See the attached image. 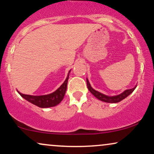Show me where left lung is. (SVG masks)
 Instances as JSON below:
<instances>
[{
    "label": "left lung",
    "instance_id": "8db88e82",
    "mask_svg": "<svg viewBox=\"0 0 154 154\" xmlns=\"http://www.w3.org/2000/svg\"><path fill=\"white\" fill-rule=\"evenodd\" d=\"M87 85H88V90H90V92L92 93L95 97H97L98 99L100 100V101L106 102V103H118V102L122 101V100L125 99L126 97H128V95H130L134 91L135 88L137 87L135 86V88H133L132 89L126 90L124 91L123 93L120 94L119 95L113 96V97H108V96L105 95L103 94H101L99 92H97V91H96L95 90H94L92 87H91L88 79H87Z\"/></svg>",
    "mask_w": 154,
    "mask_h": 154
}]
</instances>
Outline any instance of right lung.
Here are the masks:
<instances>
[{"instance_id": "add662e5", "label": "right lung", "mask_w": 154, "mask_h": 154, "mask_svg": "<svg viewBox=\"0 0 154 154\" xmlns=\"http://www.w3.org/2000/svg\"><path fill=\"white\" fill-rule=\"evenodd\" d=\"M71 70L69 72L70 73ZM69 73L67 77L63 84L55 91V92L49 94L47 95L42 96H31L28 94H23L18 91V93L21 96L23 99L27 100L28 101L30 102L31 103L35 105V106L39 107V108H50L57 106L62 101L65 94L66 87H67V82L69 79Z\"/></svg>"}]
</instances>
